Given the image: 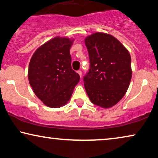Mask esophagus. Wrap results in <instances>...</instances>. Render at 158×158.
I'll list each match as a JSON object with an SVG mask.
<instances>
[{
  "label": "esophagus",
  "mask_w": 158,
  "mask_h": 158,
  "mask_svg": "<svg viewBox=\"0 0 158 158\" xmlns=\"http://www.w3.org/2000/svg\"><path fill=\"white\" fill-rule=\"evenodd\" d=\"M77 73H78V74H79V76H80V77H81L82 72H81V70H78V71H77Z\"/></svg>",
  "instance_id": "34e87169"
}]
</instances>
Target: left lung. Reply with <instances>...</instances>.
Returning <instances> with one entry per match:
<instances>
[{"instance_id":"8db88e82","label":"left lung","mask_w":158,"mask_h":158,"mask_svg":"<svg viewBox=\"0 0 158 158\" xmlns=\"http://www.w3.org/2000/svg\"><path fill=\"white\" fill-rule=\"evenodd\" d=\"M90 68L84 77L91 103L108 109L126 94L132 77L129 52L112 35L96 32L85 39Z\"/></svg>"}]
</instances>
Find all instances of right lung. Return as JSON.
I'll list each match as a JSON object with an SVG mask.
<instances>
[{
  "mask_svg": "<svg viewBox=\"0 0 158 158\" xmlns=\"http://www.w3.org/2000/svg\"><path fill=\"white\" fill-rule=\"evenodd\" d=\"M73 40L56 37L37 49L30 60L28 79L35 95L46 106L60 108L69 102L80 77L72 69Z\"/></svg>",
  "mask_w": 158,
  "mask_h": 158,
  "instance_id": "right-lung-1",
  "label": "right lung"
}]
</instances>
